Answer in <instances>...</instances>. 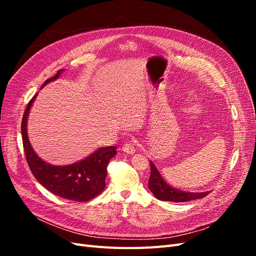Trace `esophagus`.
<instances>
[{
    "mask_svg": "<svg viewBox=\"0 0 256 256\" xmlns=\"http://www.w3.org/2000/svg\"><path fill=\"white\" fill-rule=\"evenodd\" d=\"M122 150L127 154H134L136 152V145L132 141H129L122 145Z\"/></svg>",
    "mask_w": 256,
    "mask_h": 256,
    "instance_id": "1",
    "label": "esophagus"
}]
</instances>
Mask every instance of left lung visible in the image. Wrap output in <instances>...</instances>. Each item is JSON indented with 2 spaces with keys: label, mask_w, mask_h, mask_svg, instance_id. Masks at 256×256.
<instances>
[{
  "label": "left lung",
  "mask_w": 256,
  "mask_h": 256,
  "mask_svg": "<svg viewBox=\"0 0 256 256\" xmlns=\"http://www.w3.org/2000/svg\"><path fill=\"white\" fill-rule=\"evenodd\" d=\"M148 188L152 191L154 198L160 200H166V202H187V200L203 198L204 196L209 194L207 192H184L177 190L168 184L160 173L158 172L157 168L150 161V177L148 180Z\"/></svg>",
  "instance_id": "1"
}]
</instances>
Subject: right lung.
Wrapping results in <instances>:
<instances>
[{"instance_id":"add662e5","label":"right lung","mask_w":256,"mask_h":256,"mask_svg":"<svg viewBox=\"0 0 256 256\" xmlns=\"http://www.w3.org/2000/svg\"><path fill=\"white\" fill-rule=\"evenodd\" d=\"M48 79L42 86L58 79L60 72ZM37 94L30 100L21 122L22 143L28 164L36 180L53 194L76 202H86L97 196L106 187V166L116 154L115 146L102 147L90 156L70 166H52L42 160L30 145L26 131L28 116Z\"/></svg>"}]
</instances>
